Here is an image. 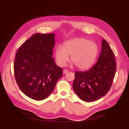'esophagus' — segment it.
<instances>
[{"label": "esophagus", "mask_w": 129, "mask_h": 129, "mask_svg": "<svg viewBox=\"0 0 129 129\" xmlns=\"http://www.w3.org/2000/svg\"><path fill=\"white\" fill-rule=\"evenodd\" d=\"M68 71H69V70H68V69H64V70H63V73H64V74H66V73H67Z\"/></svg>", "instance_id": "1"}]
</instances>
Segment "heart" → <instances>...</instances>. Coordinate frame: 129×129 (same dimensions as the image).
I'll use <instances>...</instances> for the list:
<instances>
[{
    "label": "heart",
    "mask_w": 129,
    "mask_h": 129,
    "mask_svg": "<svg viewBox=\"0 0 129 129\" xmlns=\"http://www.w3.org/2000/svg\"><path fill=\"white\" fill-rule=\"evenodd\" d=\"M99 47L94 42L84 38H75L65 41L62 47L57 46L54 56L58 65L64 66L70 60L76 66L82 70L91 67L94 64L99 54Z\"/></svg>",
    "instance_id": "1"
}]
</instances>
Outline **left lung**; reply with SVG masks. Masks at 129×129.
Segmentation results:
<instances>
[{
  "mask_svg": "<svg viewBox=\"0 0 129 129\" xmlns=\"http://www.w3.org/2000/svg\"><path fill=\"white\" fill-rule=\"evenodd\" d=\"M102 50L95 64L89 70L75 72L73 89L77 95L86 102L95 101L105 96L114 78L116 62L114 53L104 39Z\"/></svg>",
  "mask_w": 129,
  "mask_h": 129,
  "instance_id": "8db88e82",
  "label": "left lung"
}]
</instances>
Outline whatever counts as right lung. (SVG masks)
Segmentation results:
<instances>
[{
	"label": "right lung",
	"mask_w": 129,
	"mask_h": 129,
	"mask_svg": "<svg viewBox=\"0 0 129 129\" xmlns=\"http://www.w3.org/2000/svg\"><path fill=\"white\" fill-rule=\"evenodd\" d=\"M54 34H35L18 49L14 64L15 78L22 92L35 100L46 99L62 76L52 58Z\"/></svg>",
	"instance_id": "add662e5"
}]
</instances>
